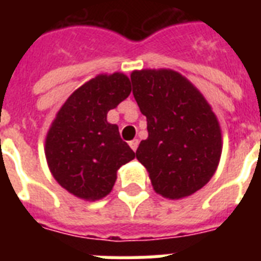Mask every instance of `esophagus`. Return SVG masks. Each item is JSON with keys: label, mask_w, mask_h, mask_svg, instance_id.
Segmentation results:
<instances>
[{"label": "esophagus", "mask_w": 261, "mask_h": 261, "mask_svg": "<svg viewBox=\"0 0 261 261\" xmlns=\"http://www.w3.org/2000/svg\"><path fill=\"white\" fill-rule=\"evenodd\" d=\"M138 145H139L138 139H133V141H131V142H130V147L134 151H137V149H138Z\"/></svg>", "instance_id": "obj_1"}]
</instances>
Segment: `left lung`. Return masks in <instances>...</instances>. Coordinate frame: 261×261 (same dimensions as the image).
I'll use <instances>...</instances> for the list:
<instances>
[{
	"instance_id": "8db88e82",
	"label": "left lung",
	"mask_w": 261,
	"mask_h": 261,
	"mask_svg": "<svg viewBox=\"0 0 261 261\" xmlns=\"http://www.w3.org/2000/svg\"><path fill=\"white\" fill-rule=\"evenodd\" d=\"M131 83L149 133L139 143L137 159L157 194L168 199L190 196L210 181L218 167V119L203 94L177 71L134 70Z\"/></svg>"
}]
</instances>
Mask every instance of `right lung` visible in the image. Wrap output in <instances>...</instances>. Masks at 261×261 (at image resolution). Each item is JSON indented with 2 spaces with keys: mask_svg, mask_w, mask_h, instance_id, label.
<instances>
[{
  "mask_svg": "<svg viewBox=\"0 0 261 261\" xmlns=\"http://www.w3.org/2000/svg\"><path fill=\"white\" fill-rule=\"evenodd\" d=\"M131 93L123 73L98 74L69 96L46 137V160L62 188L84 200H98L110 194L116 172L134 160L135 153L107 120Z\"/></svg>",
  "mask_w": 261,
  "mask_h": 261,
  "instance_id": "1",
  "label": "right lung"
}]
</instances>
